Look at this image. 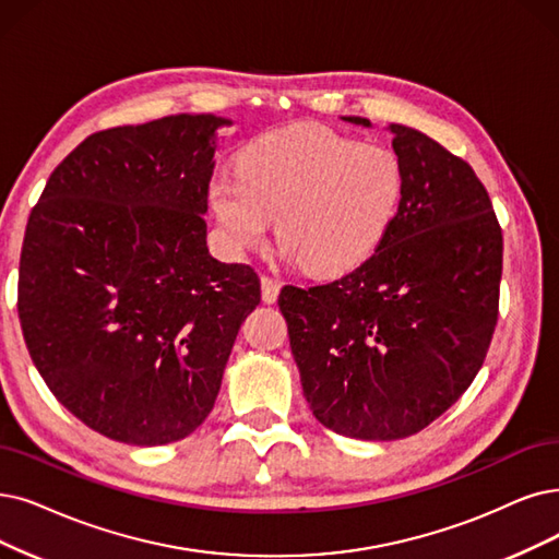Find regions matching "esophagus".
Here are the masks:
<instances>
[{"instance_id": "34e87169", "label": "esophagus", "mask_w": 559, "mask_h": 559, "mask_svg": "<svg viewBox=\"0 0 559 559\" xmlns=\"http://www.w3.org/2000/svg\"><path fill=\"white\" fill-rule=\"evenodd\" d=\"M280 296V282L271 280V277H261V298L265 305H273Z\"/></svg>"}]
</instances>
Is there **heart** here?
Wrapping results in <instances>:
<instances>
[{
	"instance_id": "heart-1",
	"label": "heart",
	"mask_w": 559,
	"mask_h": 559,
	"mask_svg": "<svg viewBox=\"0 0 559 559\" xmlns=\"http://www.w3.org/2000/svg\"><path fill=\"white\" fill-rule=\"evenodd\" d=\"M238 174L219 171L209 204L238 254L265 240L273 217L288 261L337 277L360 267L404 209L408 171L385 144H362L323 126L265 132L238 153Z\"/></svg>"
}]
</instances>
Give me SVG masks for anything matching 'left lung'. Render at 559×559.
I'll return each mask as SVG.
<instances>
[{"instance_id": "left-lung-1", "label": "left lung", "mask_w": 559, "mask_h": 559, "mask_svg": "<svg viewBox=\"0 0 559 559\" xmlns=\"http://www.w3.org/2000/svg\"><path fill=\"white\" fill-rule=\"evenodd\" d=\"M388 130L408 171L390 236L346 277L277 300L311 413L360 440L408 438L471 388L502 277V231L473 167L415 128Z\"/></svg>"}]
</instances>
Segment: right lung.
I'll return each mask as SVG.
<instances>
[{"mask_svg":"<svg viewBox=\"0 0 559 559\" xmlns=\"http://www.w3.org/2000/svg\"><path fill=\"white\" fill-rule=\"evenodd\" d=\"M213 115L86 138L52 171L20 254L17 314L59 404L111 440L190 436L215 406L236 334L261 300L250 265L206 245Z\"/></svg>","mask_w":559,"mask_h":559,"instance_id":"right-lung-1","label":"right lung"}]
</instances>
